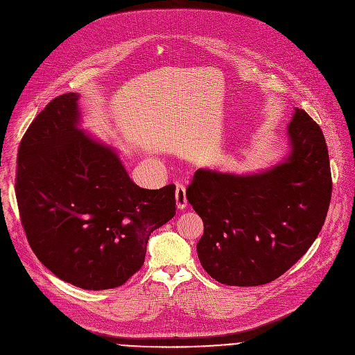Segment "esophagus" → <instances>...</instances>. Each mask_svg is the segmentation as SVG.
Wrapping results in <instances>:
<instances>
[{"mask_svg":"<svg viewBox=\"0 0 355 355\" xmlns=\"http://www.w3.org/2000/svg\"><path fill=\"white\" fill-rule=\"evenodd\" d=\"M175 204L178 209H184L187 207V195H185V187L180 182L175 184Z\"/></svg>","mask_w":355,"mask_h":355,"instance_id":"obj_1","label":"esophagus"}]
</instances>
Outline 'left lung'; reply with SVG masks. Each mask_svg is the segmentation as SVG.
I'll return each mask as SVG.
<instances>
[{
	"label": "left lung",
	"instance_id": "8db88e82",
	"mask_svg": "<svg viewBox=\"0 0 355 355\" xmlns=\"http://www.w3.org/2000/svg\"><path fill=\"white\" fill-rule=\"evenodd\" d=\"M289 155L270 170L237 175L199 168L187 199L204 222L199 261L218 282L268 284L316 240L331 198L327 144L320 126L295 108Z\"/></svg>",
	"mask_w": 355,
	"mask_h": 355
}]
</instances>
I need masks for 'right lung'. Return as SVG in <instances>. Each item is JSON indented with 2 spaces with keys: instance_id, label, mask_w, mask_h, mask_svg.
Instances as JSON below:
<instances>
[{
  "instance_id": "add662e5",
  "label": "right lung",
  "mask_w": 355,
  "mask_h": 355,
  "mask_svg": "<svg viewBox=\"0 0 355 355\" xmlns=\"http://www.w3.org/2000/svg\"><path fill=\"white\" fill-rule=\"evenodd\" d=\"M80 95L50 101L18 150L21 222L39 261L88 291L123 285L137 272L148 236L175 215V185L137 187L115 148L80 125Z\"/></svg>"
}]
</instances>
